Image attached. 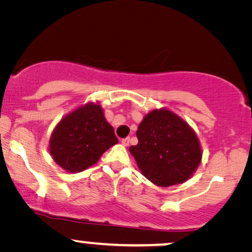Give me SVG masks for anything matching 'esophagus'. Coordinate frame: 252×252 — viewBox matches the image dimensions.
Segmentation results:
<instances>
[{
    "label": "esophagus",
    "mask_w": 252,
    "mask_h": 252,
    "mask_svg": "<svg viewBox=\"0 0 252 252\" xmlns=\"http://www.w3.org/2000/svg\"><path fill=\"white\" fill-rule=\"evenodd\" d=\"M121 143H122L124 146H128L129 143H130V138H129V137H126V138H123L122 142H121Z\"/></svg>",
    "instance_id": "1"
}]
</instances>
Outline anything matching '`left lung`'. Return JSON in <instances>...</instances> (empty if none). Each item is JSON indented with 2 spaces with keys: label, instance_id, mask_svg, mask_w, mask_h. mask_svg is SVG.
Instances as JSON below:
<instances>
[{
  "label": "left lung",
  "instance_id": "1",
  "mask_svg": "<svg viewBox=\"0 0 252 252\" xmlns=\"http://www.w3.org/2000/svg\"><path fill=\"white\" fill-rule=\"evenodd\" d=\"M138 144L129 148L143 176L157 186L189 180L201 163L199 138L189 123L160 108L146 114L137 129Z\"/></svg>",
  "mask_w": 252,
  "mask_h": 252
}]
</instances>
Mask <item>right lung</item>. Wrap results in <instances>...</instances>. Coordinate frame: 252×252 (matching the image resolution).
Instances as JSON below:
<instances>
[{"label": "right lung", "mask_w": 252, "mask_h": 252, "mask_svg": "<svg viewBox=\"0 0 252 252\" xmlns=\"http://www.w3.org/2000/svg\"><path fill=\"white\" fill-rule=\"evenodd\" d=\"M119 143L114 128L107 122L98 103L76 108L57 124L50 137L49 151L66 172L85 171Z\"/></svg>", "instance_id": "right-lung-1"}]
</instances>
